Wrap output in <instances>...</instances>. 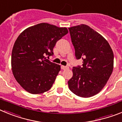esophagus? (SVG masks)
I'll return each instance as SVG.
<instances>
[{
	"mask_svg": "<svg viewBox=\"0 0 122 122\" xmlns=\"http://www.w3.org/2000/svg\"><path fill=\"white\" fill-rule=\"evenodd\" d=\"M61 68H62V70H65L68 69V66H61Z\"/></svg>",
	"mask_w": 122,
	"mask_h": 122,
	"instance_id": "obj_1",
	"label": "esophagus"
}]
</instances>
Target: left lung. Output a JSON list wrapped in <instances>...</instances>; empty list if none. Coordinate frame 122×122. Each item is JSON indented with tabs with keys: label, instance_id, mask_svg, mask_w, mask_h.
Wrapping results in <instances>:
<instances>
[{
	"label": "left lung",
	"instance_id": "left-lung-1",
	"mask_svg": "<svg viewBox=\"0 0 122 122\" xmlns=\"http://www.w3.org/2000/svg\"><path fill=\"white\" fill-rule=\"evenodd\" d=\"M77 59L82 67H73L69 89L80 97H91L104 88L114 68V54L107 41L89 25L69 27Z\"/></svg>",
	"mask_w": 122,
	"mask_h": 122
}]
</instances>
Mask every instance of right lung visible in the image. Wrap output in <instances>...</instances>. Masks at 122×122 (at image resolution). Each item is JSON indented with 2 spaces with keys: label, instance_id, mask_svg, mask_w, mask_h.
<instances>
[{
  "label": "right lung",
  "instance_id": "1",
  "mask_svg": "<svg viewBox=\"0 0 122 122\" xmlns=\"http://www.w3.org/2000/svg\"><path fill=\"white\" fill-rule=\"evenodd\" d=\"M68 33L66 27L44 22L27 28L18 36L13 48L11 69L25 91L40 94L51 88L60 66L45 56H52L57 41Z\"/></svg>",
  "mask_w": 122,
  "mask_h": 122
}]
</instances>
